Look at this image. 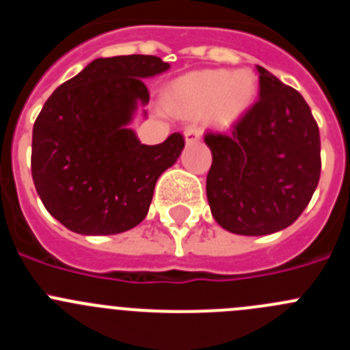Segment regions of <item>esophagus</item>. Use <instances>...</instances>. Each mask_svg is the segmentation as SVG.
<instances>
[{"label": "esophagus", "mask_w": 350, "mask_h": 350, "mask_svg": "<svg viewBox=\"0 0 350 350\" xmlns=\"http://www.w3.org/2000/svg\"><path fill=\"white\" fill-rule=\"evenodd\" d=\"M184 139L187 144L198 142V140L201 139V130L198 126H194V124H192V126H187L184 131Z\"/></svg>", "instance_id": "obj_1"}]
</instances>
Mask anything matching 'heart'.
Masks as SVG:
<instances>
[{"label": "heart", "instance_id": "1", "mask_svg": "<svg viewBox=\"0 0 350 350\" xmlns=\"http://www.w3.org/2000/svg\"><path fill=\"white\" fill-rule=\"evenodd\" d=\"M256 95L252 70H198L182 76L170 88V107L184 114H203L215 124H227L241 118Z\"/></svg>", "mask_w": 350, "mask_h": 350}]
</instances>
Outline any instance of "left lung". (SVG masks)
<instances>
[{"mask_svg":"<svg viewBox=\"0 0 350 350\" xmlns=\"http://www.w3.org/2000/svg\"><path fill=\"white\" fill-rule=\"evenodd\" d=\"M258 100L229 133H206V196L220 227L241 236L286 229L321 175L319 128L302 95L256 66Z\"/></svg>","mask_w":350,"mask_h":350,"instance_id":"1","label":"left lung"}]
</instances>
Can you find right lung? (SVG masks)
Wrapping results in <instances>:
<instances>
[{
	"label": "right lung",
	"instance_id": "obj_1",
	"mask_svg": "<svg viewBox=\"0 0 350 350\" xmlns=\"http://www.w3.org/2000/svg\"><path fill=\"white\" fill-rule=\"evenodd\" d=\"M168 69L154 55L95 59L44 102L31 172L48 213L69 230L107 236L146 219L154 185L178 159L184 137L146 146L128 124L149 104L144 79Z\"/></svg>",
	"mask_w": 350,
	"mask_h": 350
}]
</instances>
